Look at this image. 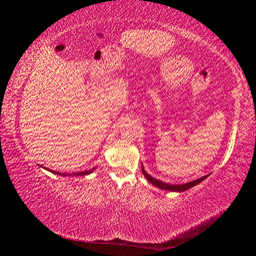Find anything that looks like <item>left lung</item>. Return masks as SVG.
<instances>
[{"instance_id": "1", "label": "left lung", "mask_w": 256, "mask_h": 256, "mask_svg": "<svg viewBox=\"0 0 256 256\" xmlns=\"http://www.w3.org/2000/svg\"><path fill=\"white\" fill-rule=\"evenodd\" d=\"M141 167H142V172H144V177H146V180H148L150 182L151 184H154V186H157V188H162V190H172V192H183V190H188V188H193V186L198 185V183H201V182H202L203 180H206V177L209 176V175L203 176V177H201V178L196 180H193V182H190V183H186V184H182V185H172V184L164 183V182H162V180H158L154 178L152 176H150V175L146 174V170H144V166H141Z\"/></svg>"}]
</instances>
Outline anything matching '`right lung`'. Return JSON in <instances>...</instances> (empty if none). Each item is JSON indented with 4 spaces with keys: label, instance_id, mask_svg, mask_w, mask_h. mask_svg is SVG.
<instances>
[{
    "label": "right lung",
    "instance_id": "right-lung-1",
    "mask_svg": "<svg viewBox=\"0 0 256 256\" xmlns=\"http://www.w3.org/2000/svg\"><path fill=\"white\" fill-rule=\"evenodd\" d=\"M94 170V168H92V170H84V172H72V174H70L71 176H84V175H89L90 172H92ZM56 174L58 175H60V176H66V175H68V174H64V172H56Z\"/></svg>",
    "mask_w": 256,
    "mask_h": 256
}]
</instances>
